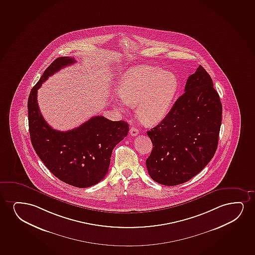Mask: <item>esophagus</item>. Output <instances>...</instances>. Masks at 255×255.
I'll return each instance as SVG.
<instances>
[{
	"label": "esophagus",
	"mask_w": 255,
	"mask_h": 255,
	"mask_svg": "<svg viewBox=\"0 0 255 255\" xmlns=\"http://www.w3.org/2000/svg\"><path fill=\"white\" fill-rule=\"evenodd\" d=\"M129 133H130V135L133 136H136L138 135L139 129L136 127H131L130 129H129Z\"/></svg>",
	"instance_id": "obj_1"
}]
</instances>
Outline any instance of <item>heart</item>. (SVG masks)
<instances>
[{"instance_id":"1","label":"heart","mask_w":255,"mask_h":255,"mask_svg":"<svg viewBox=\"0 0 255 255\" xmlns=\"http://www.w3.org/2000/svg\"><path fill=\"white\" fill-rule=\"evenodd\" d=\"M178 90L175 74L152 66H136L126 72L119 85L118 108L136 107V116L145 126L157 125L168 115Z\"/></svg>"}]
</instances>
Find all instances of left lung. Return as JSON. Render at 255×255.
<instances>
[{"label":"left lung","instance_id":"8db88e82","mask_svg":"<svg viewBox=\"0 0 255 255\" xmlns=\"http://www.w3.org/2000/svg\"><path fill=\"white\" fill-rule=\"evenodd\" d=\"M165 119L147 131L153 144L146 167L155 182H188L210 162L218 146L222 106L211 77L199 66Z\"/></svg>","mask_w":255,"mask_h":255}]
</instances>
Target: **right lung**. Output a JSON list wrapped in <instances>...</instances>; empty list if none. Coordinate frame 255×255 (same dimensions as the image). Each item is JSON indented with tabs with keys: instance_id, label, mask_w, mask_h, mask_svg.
Listing matches in <instances>:
<instances>
[{
	"instance_id": "obj_1",
	"label": "right lung",
	"mask_w": 255,
	"mask_h": 255,
	"mask_svg": "<svg viewBox=\"0 0 255 255\" xmlns=\"http://www.w3.org/2000/svg\"><path fill=\"white\" fill-rule=\"evenodd\" d=\"M75 62L60 57L45 70L28 97V126L32 145L46 168L67 184L88 188L108 173L113 149L127 136L129 125L95 116L75 129L60 131L46 122L37 103L38 89L48 77Z\"/></svg>"
}]
</instances>
